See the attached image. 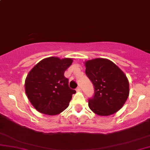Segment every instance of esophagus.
I'll return each mask as SVG.
<instances>
[{"label": "esophagus", "instance_id": "34e87169", "mask_svg": "<svg viewBox=\"0 0 150 150\" xmlns=\"http://www.w3.org/2000/svg\"><path fill=\"white\" fill-rule=\"evenodd\" d=\"M76 91H78V92L81 91V88L80 87V86H78V87L77 88H76Z\"/></svg>", "mask_w": 150, "mask_h": 150}]
</instances>
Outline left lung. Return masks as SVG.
<instances>
[{
	"mask_svg": "<svg viewBox=\"0 0 150 150\" xmlns=\"http://www.w3.org/2000/svg\"><path fill=\"white\" fill-rule=\"evenodd\" d=\"M84 64L86 75L94 86V96L88 100L89 108L100 116L117 112L129 95V82L126 75L107 59H93Z\"/></svg>",
	"mask_w": 150,
	"mask_h": 150,
	"instance_id": "obj_1",
	"label": "left lung"
}]
</instances>
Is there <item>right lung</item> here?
I'll return each mask as SVG.
<instances>
[{"mask_svg": "<svg viewBox=\"0 0 150 150\" xmlns=\"http://www.w3.org/2000/svg\"><path fill=\"white\" fill-rule=\"evenodd\" d=\"M72 62L70 58L48 57L29 72L25 79V92L39 112L56 115L67 108L76 91L69 88L64 74Z\"/></svg>", "mask_w": 150, "mask_h": 150, "instance_id": "obj_1", "label": "right lung"}]
</instances>
